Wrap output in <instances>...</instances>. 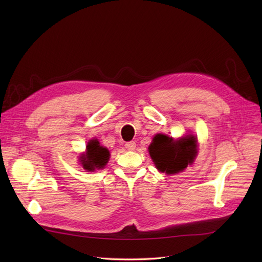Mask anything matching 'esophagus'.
Listing matches in <instances>:
<instances>
[{"label": "esophagus", "mask_w": 262, "mask_h": 262, "mask_svg": "<svg viewBox=\"0 0 262 262\" xmlns=\"http://www.w3.org/2000/svg\"><path fill=\"white\" fill-rule=\"evenodd\" d=\"M125 147L128 149V150H134L136 148V143L134 141H130V142H126L125 143Z\"/></svg>", "instance_id": "esophagus-1"}]
</instances>
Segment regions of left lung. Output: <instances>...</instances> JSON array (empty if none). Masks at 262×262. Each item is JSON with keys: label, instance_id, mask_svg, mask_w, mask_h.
<instances>
[{"label": "left lung", "instance_id": "8db88e82", "mask_svg": "<svg viewBox=\"0 0 262 262\" xmlns=\"http://www.w3.org/2000/svg\"><path fill=\"white\" fill-rule=\"evenodd\" d=\"M149 156L159 172L177 174L192 164L198 155V138L187 135L174 140L172 137L157 134L148 146Z\"/></svg>", "mask_w": 262, "mask_h": 262}]
</instances>
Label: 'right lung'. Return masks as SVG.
<instances>
[{"label":"right lung","mask_w":262,"mask_h":262,"mask_svg":"<svg viewBox=\"0 0 262 262\" xmlns=\"http://www.w3.org/2000/svg\"><path fill=\"white\" fill-rule=\"evenodd\" d=\"M109 150L102 146L98 139H91L87 146L86 153L79 156V162L87 172L104 169L109 160Z\"/></svg>","instance_id":"obj_1"}]
</instances>
